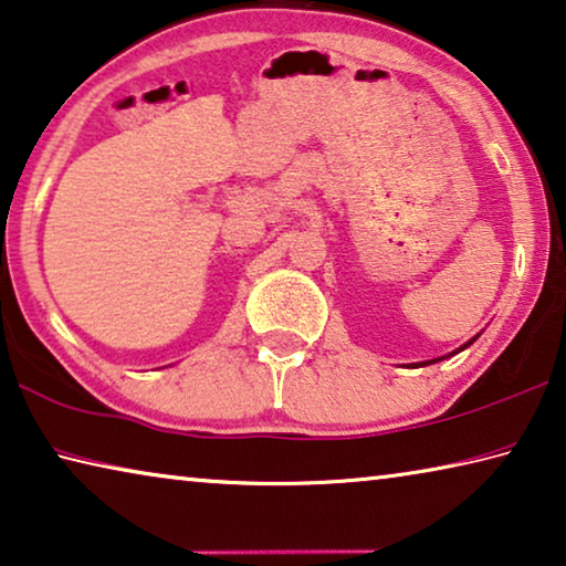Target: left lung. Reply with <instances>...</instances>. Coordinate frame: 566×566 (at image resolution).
I'll return each instance as SVG.
<instances>
[{
    "instance_id": "obj_1",
    "label": "left lung",
    "mask_w": 566,
    "mask_h": 566,
    "mask_svg": "<svg viewBox=\"0 0 566 566\" xmlns=\"http://www.w3.org/2000/svg\"><path fill=\"white\" fill-rule=\"evenodd\" d=\"M473 342H475V338H471V342H468V344H465V346H471V344H473ZM465 346H460V349H465ZM434 361H438V359H432V361H430V364H434Z\"/></svg>"
}]
</instances>
